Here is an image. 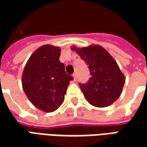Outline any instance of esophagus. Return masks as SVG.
<instances>
[{
  "instance_id": "obj_1",
  "label": "esophagus",
  "mask_w": 147,
  "mask_h": 147,
  "mask_svg": "<svg viewBox=\"0 0 147 147\" xmlns=\"http://www.w3.org/2000/svg\"><path fill=\"white\" fill-rule=\"evenodd\" d=\"M72 76H73L74 81H76V80H77V74L76 73H74Z\"/></svg>"
}]
</instances>
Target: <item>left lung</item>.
Returning <instances> with one entry per match:
<instances>
[{
  "mask_svg": "<svg viewBox=\"0 0 147 147\" xmlns=\"http://www.w3.org/2000/svg\"><path fill=\"white\" fill-rule=\"evenodd\" d=\"M88 65L91 77L86 84H80L82 92L90 105L103 108L119 98L125 83V76L117 61L108 51L98 45L71 47Z\"/></svg>",
  "mask_w": 147,
  "mask_h": 147,
  "instance_id": "1",
  "label": "left lung"
}]
</instances>
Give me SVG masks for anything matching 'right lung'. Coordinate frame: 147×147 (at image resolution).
I'll use <instances>...</instances> for the list:
<instances>
[{
	"label": "right lung",
	"instance_id": "1",
	"mask_svg": "<svg viewBox=\"0 0 147 147\" xmlns=\"http://www.w3.org/2000/svg\"><path fill=\"white\" fill-rule=\"evenodd\" d=\"M60 55V47L42 45L31 54L22 75L25 94L36 108L45 113L62 105L69 82L73 80L65 72Z\"/></svg>",
	"mask_w": 147,
	"mask_h": 147
}]
</instances>
